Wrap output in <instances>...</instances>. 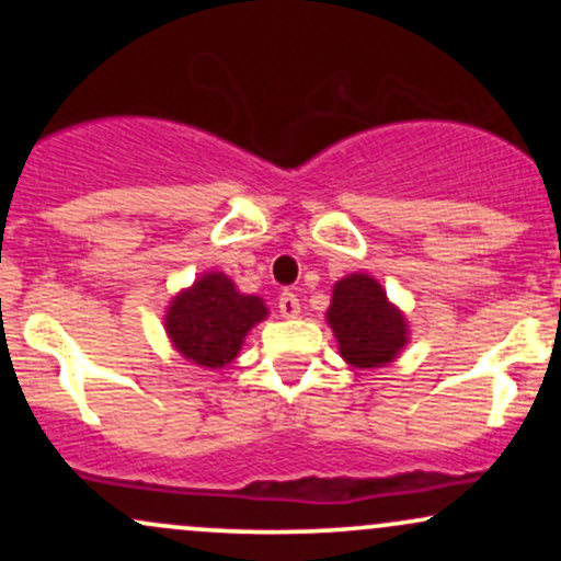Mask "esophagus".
<instances>
[{"instance_id": "esophagus-1", "label": "esophagus", "mask_w": 561, "mask_h": 561, "mask_svg": "<svg viewBox=\"0 0 561 561\" xmlns=\"http://www.w3.org/2000/svg\"><path fill=\"white\" fill-rule=\"evenodd\" d=\"M279 313L285 319H295L300 313V300L295 293H282L279 295Z\"/></svg>"}]
</instances>
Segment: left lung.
<instances>
[{
    "instance_id": "left-lung-1",
    "label": "left lung",
    "mask_w": 561,
    "mask_h": 561,
    "mask_svg": "<svg viewBox=\"0 0 561 561\" xmlns=\"http://www.w3.org/2000/svg\"><path fill=\"white\" fill-rule=\"evenodd\" d=\"M327 324L340 343V356L356 369L390 364L409 343L405 317L369 274H347L332 289Z\"/></svg>"
}]
</instances>
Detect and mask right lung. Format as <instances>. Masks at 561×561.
Returning a JSON list of instances; mask_svg holds the SVG:
<instances>
[{"label":"right lung","mask_w":561,"mask_h":561,"mask_svg":"<svg viewBox=\"0 0 561 561\" xmlns=\"http://www.w3.org/2000/svg\"><path fill=\"white\" fill-rule=\"evenodd\" d=\"M266 317L259 295H244L227 274L208 272L171 300L165 332L192 364L221 369L237 358L244 334Z\"/></svg>","instance_id":"1"}]
</instances>
